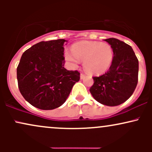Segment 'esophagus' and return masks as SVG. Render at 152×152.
I'll return each instance as SVG.
<instances>
[{
	"mask_svg": "<svg viewBox=\"0 0 152 152\" xmlns=\"http://www.w3.org/2000/svg\"><path fill=\"white\" fill-rule=\"evenodd\" d=\"M85 76H86V75L83 74H81V75H80V77H81V79H83V78H85Z\"/></svg>",
	"mask_w": 152,
	"mask_h": 152,
	"instance_id": "esophagus-1",
	"label": "esophagus"
}]
</instances>
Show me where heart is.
Returning <instances> with one entry per match:
<instances>
[{"instance_id":"1","label":"heart","mask_w":152,"mask_h":152,"mask_svg":"<svg viewBox=\"0 0 152 152\" xmlns=\"http://www.w3.org/2000/svg\"><path fill=\"white\" fill-rule=\"evenodd\" d=\"M71 51L66 50L65 58L73 66L79 61L89 74L99 75L105 73L114 60V50L109 43L99 41H81L73 45Z\"/></svg>"}]
</instances>
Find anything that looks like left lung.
Returning a JSON list of instances; mask_svg holds the SVG:
<instances>
[{
    "label": "left lung",
    "mask_w": 152,
    "mask_h": 152,
    "mask_svg": "<svg viewBox=\"0 0 152 152\" xmlns=\"http://www.w3.org/2000/svg\"><path fill=\"white\" fill-rule=\"evenodd\" d=\"M114 50V60L109 71L94 76L90 92L104 105H120L130 98L138 83L139 61L129 45L114 38L105 39Z\"/></svg>",
    "instance_id": "8db88e82"
}]
</instances>
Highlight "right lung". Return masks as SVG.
<instances>
[{
	"instance_id": "right-lung-1",
	"label": "right lung",
	"mask_w": 152,
	"mask_h": 152,
	"mask_svg": "<svg viewBox=\"0 0 152 152\" xmlns=\"http://www.w3.org/2000/svg\"><path fill=\"white\" fill-rule=\"evenodd\" d=\"M64 39L41 41L23 53L17 67L18 88L31 105L42 110L59 107L80 79L64 66Z\"/></svg>"
}]
</instances>
